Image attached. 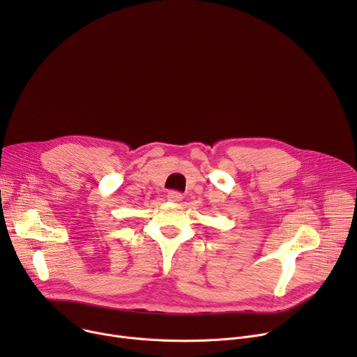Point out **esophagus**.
<instances>
[{"instance_id": "34e87169", "label": "esophagus", "mask_w": 357, "mask_h": 357, "mask_svg": "<svg viewBox=\"0 0 357 357\" xmlns=\"http://www.w3.org/2000/svg\"><path fill=\"white\" fill-rule=\"evenodd\" d=\"M182 199H183V196H182V193H179V192L171 190V192L168 193V200H171V202H181Z\"/></svg>"}]
</instances>
